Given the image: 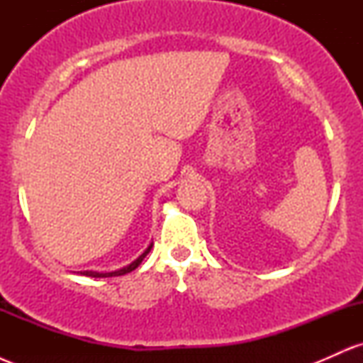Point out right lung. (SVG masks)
<instances>
[{
	"label": "right lung",
	"instance_id": "right-lung-1",
	"mask_svg": "<svg viewBox=\"0 0 363 363\" xmlns=\"http://www.w3.org/2000/svg\"><path fill=\"white\" fill-rule=\"evenodd\" d=\"M150 249H152V245H150V247L147 249V251H145L143 254H141V256L138 257V259L136 261H133L131 264L129 266H126V268H123V269H118V272H111V273H97V272H80L83 277H91V278H109V277H121V274H126V273H131L133 269H136L138 268V266L141 264V261L145 259V256H147V254L150 252Z\"/></svg>",
	"mask_w": 363,
	"mask_h": 363
}]
</instances>
